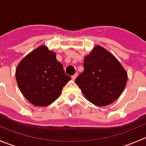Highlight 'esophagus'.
<instances>
[{
  "label": "esophagus",
  "instance_id": "esophagus-1",
  "mask_svg": "<svg viewBox=\"0 0 146 146\" xmlns=\"http://www.w3.org/2000/svg\"><path fill=\"white\" fill-rule=\"evenodd\" d=\"M77 76H78V73H76L73 76H72V79H73V80H75V79L77 78Z\"/></svg>",
  "mask_w": 146,
  "mask_h": 146
}]
</instances>
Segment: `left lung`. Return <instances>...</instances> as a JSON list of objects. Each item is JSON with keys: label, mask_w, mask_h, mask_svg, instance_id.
Here are the masks:
<instances>
[{"label": "left lung", "mask_w": 146, "mask_h": 146, "mask_svg": "<svg viewBox=\"0 0 146 146\" xmlns=\"http://www.w3.org/2000/svg\"><path fill=\"white\" fill-rule=\"evenodd\" d=\"M84 70L76 83L85 98L95 105L103 107L121 95L127 82L126 70L114 55L96 46L84 58Z\"/></svg>", "instance_id": "8db88e82"}]
</instances>
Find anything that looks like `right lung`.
Listing matches in <instances>:
<instances>
[{"label":"right lung","mask_w":146,"mask_h":146,"mask_svg":"<svg viewBox=\"0 0 146 146\" xmlns=\"http://www.w3.org/2000/svg\"><path fill=\"white\" fill-rule=\"evenodd\" d=\"M15 77L22 94L33 105L45 107L61 95L71 79L65 73L56 53L40 46L27 54L17 66Z\"/></svg>","instance_id":"add662e5"}]
</instances>
